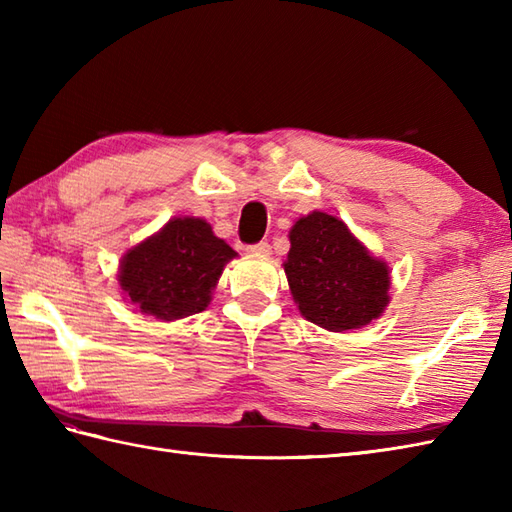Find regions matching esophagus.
<instances>
[{"instance_id":"obj_1","label":"esophagus","mask_w":512,"mask_h":512,"mask_svg":"<svg viewBox=\"0 0 512 512\" xmlns=\"http://www.w3.org/2000/svg\"><path fill=\"white\" fill-rule=\"evenodd\" d=\"M248 253L250 255H257V257H268L270 255V244L268 242H259V244L248 246Z\"/></svg>"}]
</instances>
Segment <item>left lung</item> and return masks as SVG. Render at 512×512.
I'll return each mask as SVG.
<instances>
[{
	"label": "left lung",
	"mask_w": 512,
	"mask_h": 512,
	"mask_svg": "<svg viewBox=\"0 0 512 512\" xmlns=\"http://www.w3.org/2000/svg\"><path fill=\"white\" fill-rule=\"evenodd\" d=\"M284 262L301 317L330 332L365 328L389 306L391 270L343 220L312 211L292 224Z\"/></svg>",
	"instance_id": "obj_1"
}]
</instances>
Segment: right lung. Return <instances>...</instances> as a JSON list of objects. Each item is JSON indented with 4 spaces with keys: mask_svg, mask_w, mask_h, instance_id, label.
Returning <instances> with one entry per match:
<instances>
[{
    "mask_svg": "<svg viewBox=\"0 0 512 512\" xmlns=\"http://www.w3.org/2000/svg\"><path fill=\"white\" fill-rule=\"evenodd\" d=\"M235 257L202 217H171L160 231L125 250L116 279L123 301L169 323L206 310L224 266Z\"/></svg>",
    "mask_w": 512,
    "mask_h": 512,
    "instance_id": "add662e5",
    "label": "right lung"
}]
</instances>
